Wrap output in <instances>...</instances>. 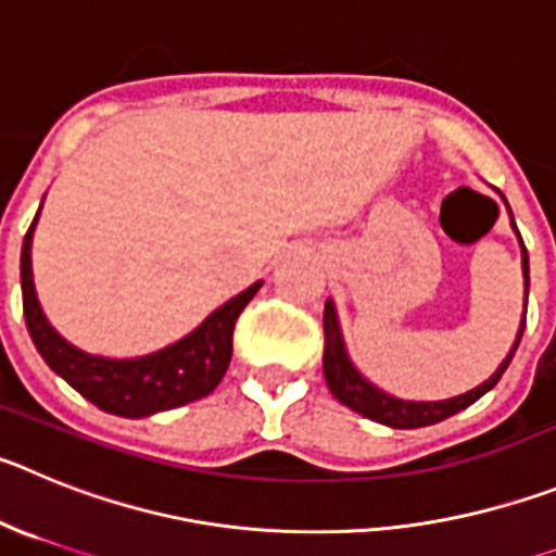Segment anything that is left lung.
Listing matches in <instances>:
<instances>
[{"mask_svg":"<svg viewBox=\"0 0 556 556\" xmlns=\"http://www.w3.org/2000/svg\"><path fill=\"white\" fill-rule=\"evenodd\" d=\"M523 279H527V296H529L527 247H523ZM523 327H527V309H523V321H521V329H518V338H515L513 349H509L504 363L498 365L496 374H493L488 382L468 390V393H463V396L446 399V402H404V399L388 396V393H382L379 388H374L368 379L359 377V371L352 365V359H349L346 349H343V338H340L338 315H334L332 302H327V307H324V377H327L329 390H332V396L338 399L340 404H346V407H352L354 413L365 415V418H371V421L384 424V427H393V429L429 427V424L446 421V418H452V415L459 413V409L471 407V404L477 402V399H482L490 388H496L502 374L507 371V365L509 359H513L515 349H518V343H521Z\"/></svg>","mask_w":556,"mask_h":556,"instance_id":"left-lung-1","label":"left lung"}]
</instances>
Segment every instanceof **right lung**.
Here are the masks:
<instances>
[{
    "label": "right lung",
    "instance_id": "add662e5",
    "mask_svg": "<svg viewBox=\"0 0 556 556\" xmlns=\"http://www.w3.org/2000/svg\"><path fill=\"white\" fill-rule=\"evenodd\" d=\"M35 222L29 224L22 243L24 321H27L35 349L41 352L54 374H60L99 409L124 415V418H143V415L160 413V409L182 407V404L197 402L216 390V384L227 374L229 357H232L235 321L263 282H254L252 288L229 299L216 313L207 315L199 329L160 352L135 359L93 357L60 338L49 327L47 315L41 313V304L35 296L33 266H29Z\"/></svg>",
    "mask_w": 556,
    "mask_h": 556
}]
</instances>
